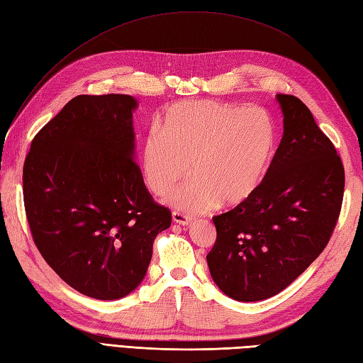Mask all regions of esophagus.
Wrapping results in <instances>:
<instances>
[{"label":"esophagus","mask_w":363,"mask_h":363,"mask_svg":"<svg viewBox=\"0 0 363 363\" xmlns=\"http://www.w3.org/2000/svg\"><path fill=\"white\" fill-rule=\"evenodd\" d=\"M172 219L174 224H179V225H190L191 224V218L184 215V213H179V211H173Z\"/></svg>","instance_id":"esophagus-1"}]
</instances>
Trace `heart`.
Wrapping results in <instances>:
<instances>
[{
	"label": "heart",
	"instance_id": "1",
	"mask_svg": "<svg viewBox=\"0 0 363 363\" xmlns=\"http://www.w3.org/2000/svg\"><path fill=\"white\" fill-rule=\"evenodd\" d=\"M276 144L274 119L264 108L181 101L164 111L160 133L144 139V181L156 196H165L189 174L190 165L194 179L170 196L176 208L198 213L218 202L238 207L262 187Z\"/></svg>",
	"mask_w": 363,
	"mask_h": 363
}]
</instances>
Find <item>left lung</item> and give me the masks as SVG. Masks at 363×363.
I'll use <instances>...</instances> for the list:
<instances>
[{"instance_id":"1","label":"left lung","mask_w":363,"mask_h":363,"mask_svg":"<svg viewBox=\"0 0 363 363\" xmlns=\"http://www.w3.org/2000/svg\"><path fill=\"white\" fill-rule=\"evenodd\" d=\"M276 99L284 136L262 187L213 218L210 274L239 302L268 299L299 277L327 247L342 207L345 172L336 148L299 98Z\"/></svg>"}]
</instances>
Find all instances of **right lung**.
I'll use <instances>...</instances> for the list:
<instances>
[{
    "label": "right lung",
    "instance_id": "add662e5",
    "mask_svg": "<svg viewBox=\"0 0 363 363\" xmlns=\"http://www.w3.org/2000/svg\"><path fill=\"white\" fill-rule=\"evenodd\" d=\"M130 95H79L33 138L23 169L27 220L53 272L93 299L143 282L157 233L172 224L135 162Z\"/></svg>",
    "mask_w": 363,
    "mask_h": 363
}]
</instances>
